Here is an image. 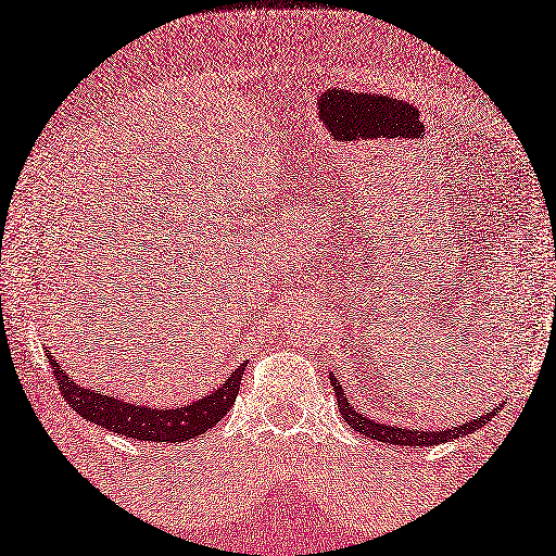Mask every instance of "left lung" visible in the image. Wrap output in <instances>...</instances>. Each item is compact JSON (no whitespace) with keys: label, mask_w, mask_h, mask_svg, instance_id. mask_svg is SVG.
I'll return each instance as SVG.
<instances>
[{"label":"left lung","mask_w":556,"mask_h":556,"mask_svg":"<svg viewBox=\"0 0 556 556\" xmlns=\"http://www.w3.org/2000/svg\"><path fill=\"white\" fill-rule=\"evenodd\" d=\"M329 378H332L339 410H342L344 420H346L349 427H352V430H356L358 434L371 437V440H378V442L397 444V446H413V450H422V446L442 444V442H446V440H456V437L479 430V427L489 422L491 417L495 415V410H498V407H493V410L479 415V417H476V420H471V422H464V425H459V427H454V430H440V432H437V430H434V432L405 430V427H391V425H383V422H378V420H368V417H364L362 413L354 410V407L349 405L346 393L342 391V386H339L337 378H334V376H329Z\"/></svg>","instance_id":"obj_1"}]
</instances>
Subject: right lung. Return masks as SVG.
<instances>
[{
  "mask_svg": "<svg viewBox=\"0 0 556 556\" xmlns=\"http://www.w3.org/2000/svg\"><path fill=\"white\" fill-rule=\"evenodd\" d=\"M51 362L53 376L58 381V388L65 397V403L73 407V410L90 420L92 425H100L104 430L131 437V440H143V442H190L194 437L207 432L210 427L217 425L224 415H227L229 407L237 401L239 386L243 381V368H237L227 381L219 388H214V393L204 395L202 401H194L192 405L175 407V410H155V407H143V405H131L124 403L119 397L100 391H87L80 388L75 381L63 374L53 356H48Z\"/></svg>",
  "mask_w": 556,
  "mask_h": 556,
  "instance_id": "add662e5",
  "label": "right lung"
}]
</instances>
